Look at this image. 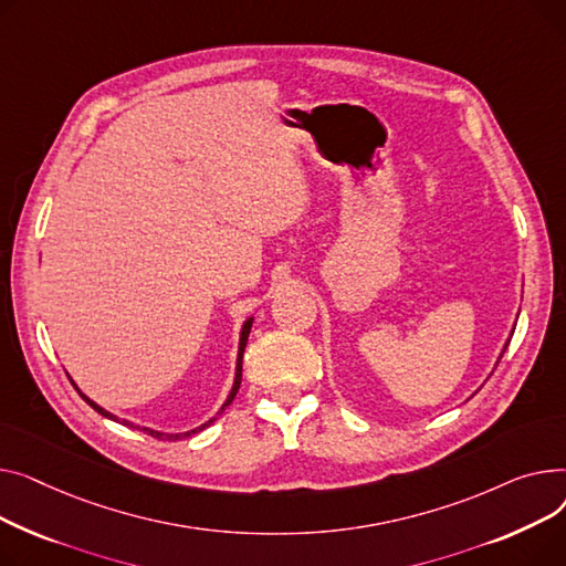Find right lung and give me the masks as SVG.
Returning <instances> with one entry per match:
<instances>
[{
  "label": "right lung",
  "instance_id": "1",
  "mask_svg": "<svg viewBox=\"0 0 566 566\" xmlns=\"http://www.w3.org/2000/svg\"><path fill=\"white\" fill-rule=\"evenodd\" d=\"M251 324H253V319H247L244 322V328H242V338H240V354H238V373H235V384H232V390H230V395H228V400L223 402V407H221V411L219 413H223V409L235 400V395H238V390H240V384H242V356H244V347H247V340H249V331H251ZM80 392V390H77ZM84 400H86V405H91L99 416H107V418H112V420H116V416H112V413H107L103 407H97L95 402H91L88 397L84 395V392H80ZM214 420V418H212ZM210 420V422H212ZM210 422H206V424H201V427H196V429H191V431H185V434H161V431H155V429H146L144 427V431H148L150 437H155V439H169V441H178L180 437H191V434H196V431H201V429H206ZM125 424H127V420H125Z\"/></svg>",
  "mask_w": 566,
  "mask_h": 566
}]
</instances>
